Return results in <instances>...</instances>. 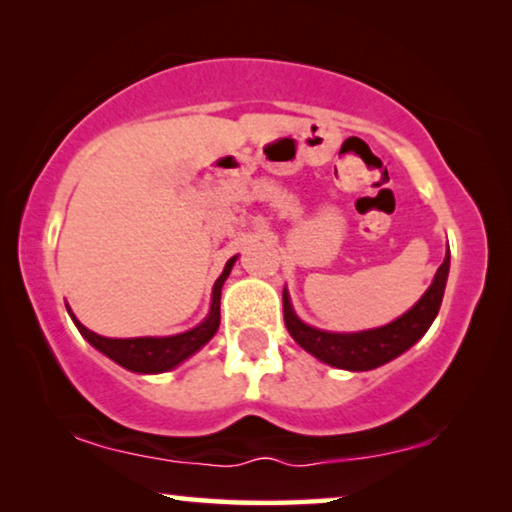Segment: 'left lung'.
I'll use <instances>...</instances> for the list:
<instances>
[{
	"mask_svg": "<svg viewBox=\"0 0 512 512\" xmlns=\"http://www.w3.org/2000/svg\"><path fill=\"white\" fill-rule=\"evenodd\" d=\"M447 272H450V251H447L443 265H440L429 291L419 298V303L398 317L391 324L373 331L361 333H326L319 328L303 324L293 312L289 293L284 291V324L289 328L291 338L298 342L305 352L317 356L328 366L345 370H373L382 363L396 359L405 349H410L436 319L443 303Z\"/></svg>",
	"mask_w": 512,
	"mask_h": 512,
	"instance_id": "1",
	"label": "left lung"
}]
</instances>
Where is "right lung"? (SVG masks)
<instances>
[{
    "mask_svg": "<svg viewBox=\"0 0 512 512\" xmlns=\"http://www.w3.org/2000/svg\"><path fill=\"white\" fill-rule=\"evenodd\" d=\"M235 258H230L223 268L221 277L216 279L214 293H212V310H209L207 319L200 326H195L193 331L170 335V338H102L93 331H88L81 321L74 319L76 328H79L83 338H86L95 349H100L102 354H107L111 361H116L118 366L132 370V373H165L174 366H179L181 361L198 352L202 345H207L212 340L221 321V286L230 275Z\"/></svg>",
    "mask_w": 512,
    "mask_h": 512,
    "instance_id": "right-lung-1",
    "label": "right lung"
}]
</instances>
